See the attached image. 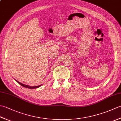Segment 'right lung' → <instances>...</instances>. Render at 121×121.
<instances>
[{
  "label": "right lung",
  "instance_id": "right-lung-1",
  "mask_svg": "<svg viewBox=\"0 0 121 121\" xmlns=\"http://www.w3.org/2000/svg\"><path fill=\"white\" fill-rule=\"evenodd\" d=\"M18 83H19L20 85H21V86H23V87H26V88H30V89H33V88H38V87H40V86H41V85H39V86H28V85H24V84H22L21 83H20V82H19L18 81H16Z\"/></svg>",
  "mask_w": 121,
  "mask_h": 121
}]
</instances>
